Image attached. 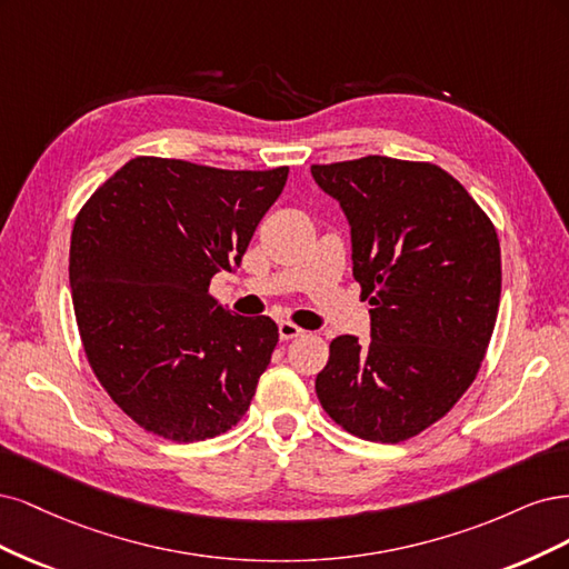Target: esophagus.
I'll list each match as a JSON object with an SVG mask.
<instances>
[{
    "mask_svg": "<svg viewBox=\"0 0 569 569\" xmlns=\"http://www.w3.org/2000/svg\"><path fill=\"white\" fill-rule=\"evenodd\" d=\"M305 331L300 326H296V323H290V321H281L279 323V338L281 340H292V338H298V336H302Z\"/></svg>",
    "mask_w": 569,
    "mask_h": 569,
    "instance_id": "esophagus-1",
    "label": "esophagus"
}]
</instances>
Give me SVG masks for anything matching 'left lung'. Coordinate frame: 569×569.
Here are the masks:
<instances>
[{"label": "left lung", "instance_id": "8db88e82", "mask_svg": "<svg viewBox=\"0 0 569 569\" xmlns=\"http://www.w3.org/2000/svg\"><path fill=\"white\" fill-rule=\"evenodd\" d=\"M352 233L371 342H331L317 397L340 428L397 445L442 418L487 355L501 300L497 229L432 162L366 156L311 164Z\"/></svg>", "mask_w": 569, "mask_h": 569}]
</instances>
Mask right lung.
Masks as SVG:
<instances>
[{
  "label": "right lung",
  "instance_id": "obj_1",
  "mask_svg": "<svg viewBox=\"0 0 569 569\" xmlns=\"http://www.w3.org/2000/svg\"><path fill=\"white\" fill-rule=\"evenodd\" d=\"M286 179L139 156L80 210L68 271L84 355L143 430L200 442L248 411L279 326L217 305L210 281L241 267Z\"/></svg>",
  "mask_w": 569,
  "mask_h": 569
}]
</instances>
